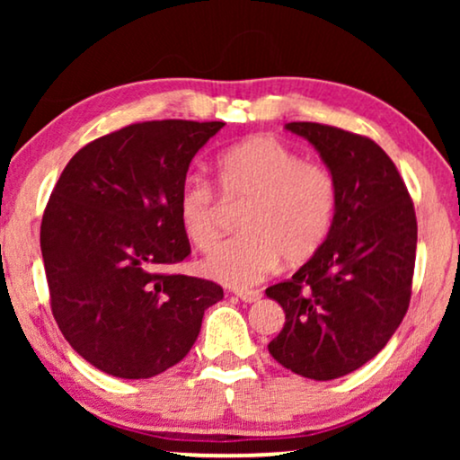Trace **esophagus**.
<instances>
[{"mask_svg":"<svg viewBox=\"0 0 460 460\" xmlns=\"http://www.w3.org/2000/svg\"><path fill=\"white\" fill-rule=\"evenodd\" d=\"M236 295L243 301H247V304H255V301L261 299V291H257V288H241V291H236Z\"/></svg>","mask_w":460,"mask_h":460,"instance_id":"34e87169","label":"esophagus"}]
</instances>
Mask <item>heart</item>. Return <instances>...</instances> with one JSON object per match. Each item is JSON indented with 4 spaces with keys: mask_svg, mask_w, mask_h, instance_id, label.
Returning a JSON list of instances; mask_svg holds the SVG:
<instances>
[{
    "mask_svg": "<svg viewBox=\"0 0 460 460\" xmlns=\"http://www.w3.org/2000/svg\"><path fill=\"white\" fill-rule=\"evenodd\" d=\"M217 188L228 203H244L243 232L213 251L203 272L224 285L244 288L274 272L280 257L299 266L323 249L337 213L335 173L307 161L272 136H253L226 148L216 161ZM180 226L194 249L209 251L222 234V200L200 175L178 192Z\"/></svg>",
    "mask_w": 460,
    "mask_h": 460,
    "instance_id": "b5f03b06",
    "label": "heart"
}]
</instances>
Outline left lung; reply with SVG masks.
Masks as SVG:
<instances>
[{
    "instance_id": "obj_1",
    "label": "left lung",
    "mask_w": 460,
    "mask_h": 460,
    "mask_svg": "<svg viewBox=\"0 0 460 460\" xmlns=\"http://www.w3.org/2000/svg\"><path fill=\"white\" fill-rule=\"evenodd\" d=\"M335 173L339 199L323 249L293 279L266 288L285 310L270 341L276 362L301 376L331 381L385 348L411 304L417 216L402 175L367 136L293 121Z\"/></svg>"
}]
</instances>
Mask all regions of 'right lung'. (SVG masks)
Here are the masks:
<instances>
[{
  "instance_id": "obj_1",
  "label": "right lung",
  "mask_w": 460,
  "mask_h": 460,
  "mask_svg": "<svg viewBox=\"0 0 460 460\" xmlns=\"http://www.w3.org/2000/svg\"><path fill=\"white\" fill-rule=\"evenodd\" d=\"M222 121H144L85 144L56 181L41 255L56 324L81 358L119 379L172 368L224 297L213 280L173 274L190 255L178 192Z\"/></svg>"
}]
</instances>
